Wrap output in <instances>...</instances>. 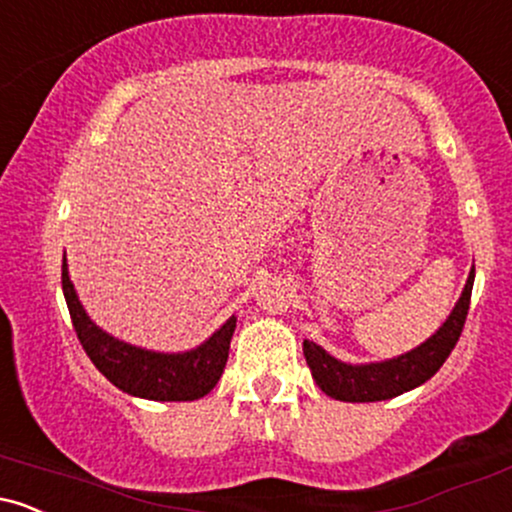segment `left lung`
Wrapping results in <instances>:
<instances>
[{"mask_svg": "<svg viewBox=\"0 0 512 512\" xmlns=\"http://www.w3.org/2000/svg\"><path fill=\"white\" fill-rule=\"evenodd\" d=\"M472 284L474 269L469 272L462 298L457 301L448 320H445V325L428 342L421 344L419 349L392 358V361L349 366V363L337 361L327 351H322L315 342L305 339L303 354L317 387L325 395L342 399V402H380V399H392L402 395V392L424 385L448 361L457 339H460L464 320H467L469 301H472Z\"/></svg>", "mask_w": 512, "mask_h": 512, "instance_id": "8db88e82", "label": "left lung"}]
</instances>
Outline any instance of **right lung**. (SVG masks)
Returning <instances> with one entry per match:
<instances>
[{"instance_id": "add662e5", "label": "right lung", "mask_w": 512, "mask_h": 512, "mask_svg": "<svg viewBox=\"0 0 512 512\" xmlns=\"http://www.w3.org/2000/svg\"><path fill=\"white\" fill-rule=\"evenodd\" d=\"M62 291L67 298L72 325L91 358L105 378L122 392L134 397L156 399V402H187L209 395L219 383L228 361L231 337L236 330V317L226 322L209 342L187 354H154V351L137 349L110 334L98 330L88 320L86 310L76 298L72 281L67 274V262L62 260Z\"/></svg>"}]
</instances>
